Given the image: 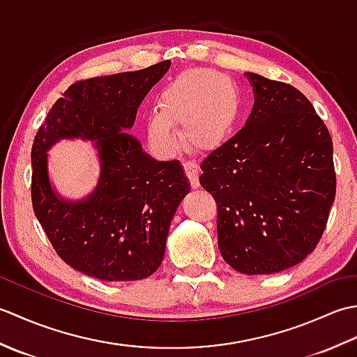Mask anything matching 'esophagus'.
<instances>
[{
  "mask_svg": "<svg viewBox=\"0 0 357 357\" xmlns=\"http://www.w3.org/2000/svg\"><path fill=\"white\" fill-rule=\"evenodd\" d=\"M184 170L188 181H190V185L193 188H198L199 187V178H198V164L195 161H184Z\"/></svg>",
  "mask_w": 357,
  "mask_h": 357,
  "instance_id": "esophagus-1",
  "label": "esophagus"
}]
</instances>
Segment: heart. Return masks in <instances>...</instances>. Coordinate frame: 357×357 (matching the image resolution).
Masks as SVG:
<instances>
[{"instance_id":"b5f03b06","label":"heart","mask_w":357,"mask_h":357,"mask_svg":"<svg viewBox=\"0 0 357 357\" xmlns=\"http://www.w3.org/2000/svg\"><path fill=\"white\" fill-rule=\"evenodd\" d=\"M161 113L147 119L149 139L161 151L179 146L174 124L184 126V139L196 150L218 147L236 124L241 96L224 75L207 69L179 73L158 98Z\"/></svg>"}]
</instances>
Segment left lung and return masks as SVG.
<instances>
[{
	"mask_svg": "<svg viewBox=\"0 0 357 357\" xmlns=\"http://www.w3.org/2000/svg\"><path fill=\"white\" fill-rule=\"evenodd\" d=\"M255 105L245 127L201 164L218 207V247L244 275H273L305 259L336 196L333 141L298 89L245 73Z\"/></svg>",
	"mask_w": 357,
	"mask_h": 357,
	"instance_id": "obj_1",
	"label": "left lung"
}]
</instances>
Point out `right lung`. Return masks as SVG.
<instances>
[{
	"mask_svg": "<svg viewBox=\"0 0 357 357\" xmlns=\"http://www.w3.org/2000/svg\"><path fill=\"white\" fill-rule=\"evenodd\" d=\"M162 61L136 72L77 81L53 104L32 146V206L52 247L72 268L95 279H146L165 252L172 218L190 185L179 161H155L135 136L149 90L169 70ZM63 137L96 141L102 176L86 200L52 192L47 151Z\"/></svg>",
	"mask_w": 357,
	"mask_h": 357,
	"instance_id": "add662e5",
	"label": "right lung"
}]
</instances>
